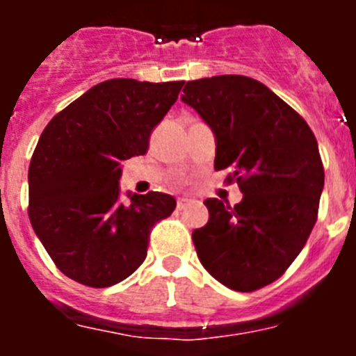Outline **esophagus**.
Returning a JSON list of instances; mask_svg holds the SVG:
<instances>
[{
	"instance_id": "obj_1",
	"label": "esophagus",
	"mask_w": 356,
	"mask_h": 356,
	"mask_svg": "<svg viewBox=\"0 0 356 356\" xmlns=\"http://www.w3.org/2000/svg\"><path fill=\"white\" fill-rule=\"evenodd\" d=\"M188 205H191V201H188V200H178V203H176V209L185 210Z\"/></svg>"
}]
</instances>
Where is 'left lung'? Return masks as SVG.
Segmentation results:
<instances>
[{"label":"left lung","instance_id":"obj_1","mask_svg":"<svg viewBox=\"0 0 356 356\" xmlns=\"http://www.w3.org/2000/svg\"><path fill=\"white\" fill-rule=\"evenodd\" d=\"M181 102L216 135V171L232 168L241 203L205 201L209 222L193 232L200 262L226 287L273 284L303 250L317 221L325 169L312 130L269 87L241 74L187 81Z\"/></svg>","mask_w":356,"mask_h":356}]
</instances>
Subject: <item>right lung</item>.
<instances>
[{
  "label": "right lung",
  "instance_id": "obj_1",
  "mask_svg": "<svg viewBox=\"0 0 356 356\" xmlns=\"http://www.w3.org/2000/svg\"><path fill=\"white\" fill-rule=\"evenodd\" d=\"M184 83L102 81L44 128L28 169V216L55 266L78 284L128 278L146 259L151 228L175 210V197L153 191L122 203L119 178L122 160L147 153Z\"/></svg>",
  "mask_w": 356,
  "mask_h": 356
}]
</instances>
